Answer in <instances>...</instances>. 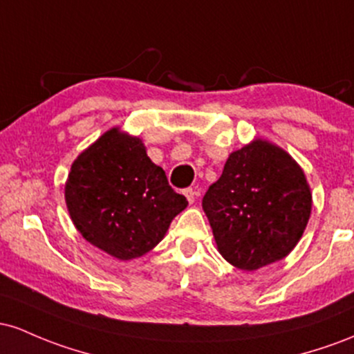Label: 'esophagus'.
Masks as SVG:
<instances>
[{
	"mask_svg": "<svg viewBox=\"0 0 354 354\" xmlns=\"http://www.w3.org/2000/svg\"><path fill=\"white\" fill-rule=\"evenodd\" d=\"M184 196L187 197V201L190 202V204H192V202L196 201V196H197V192H196V190H194L192 187H189V189H184Z\"/></svg>",
	"mask_w": 354,
	"mask_h": 354,
	"instance_id": "obj_1",
	"label": "esophagus"
}]
</instances>
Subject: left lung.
I'll use <instances>...</instances> for the list:
<instances>
[{
  "label": "left lung",
  "mask_w": 354,
  "mask_h": 354,
  "mask_svg": "<svg viewBox=\"0 0 354 354\" xmlns=\"http://www.w3.org/2000/svg\"><path fill=\"white\" fill-rule=\"evenodd\" d=\"M202 209L225 261L256 271L283 259L301 239L311 214V190L284 150L254 140L230 153Z\"/></svg>",
  "instance_id": "obj_1"
}]
</instances>
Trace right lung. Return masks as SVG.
I'll return each mask as SVG.
<instances>
[{"mask_svg": "<svg viewBox=\"0 0 354 354\" xmlns=\"http://www.w3.org/2000/svg\"><path fill=\"white\" fill-rule=\"evenodd\" d=\"M66 207L86 241L117 259L144 256L165 236L187 198L169 185L140 138L103 133L71 165Z\"/></svg>", "mask_w": 354, "mask_h": 354, "instance_id": "add662e5", "label": "right lung"}]
</instances>
